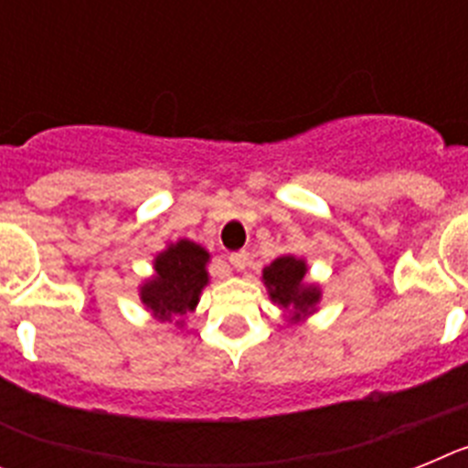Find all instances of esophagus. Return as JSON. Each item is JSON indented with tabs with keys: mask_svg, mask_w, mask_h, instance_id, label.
I'll return each mask as SVG.
<instances>
[{
	"mask_svg": "<svg viewBox=\"0 0 468 468\" xmlns=\"http://www.w3.org/2000/svg\"><path fill=\"white\" fill-rule=\"evenodd\" d=\"M229 264L234 267V270L243 271L246 267H250V255L246 253V250H239V253H231L229 255Z\"/></svg>",
	"mask_w": 468,
	"mask_h": 468,
	"instance_id": "esophagus-1",
	"label": "esophagus"
}]
</instances>
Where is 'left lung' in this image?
I'll use <instances>...</instances> for the list:
<instances>
[{
    "mask_svg": "<svg viewBox=\"0 0 468 468\" xmlns=\"http://www.w3.org/2000/svg\"><path fill=\"white\" fill-rule=\"evenodd\" d=\"M307 260L297 255H281L262 270V283L270 292V300L283 309L288 324H302L314 312H318L324 291L321 285L307 281Z\"/></svg>",
    "mask_w": 468,
    "mask_h": 468,
    "instance_id": "left-lung-1",
    "label": "left lung"
}]
</instances>
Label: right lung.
I'll use <instances>...</instances> for the list:
<instances>
[{
  "instance_id": "1",
  "label": "right lung",
  "mask_w": 468,
  "mask_h": 468,
  "mask_svg": "<svg viewBox=\"0 0 468 468\" xmlns=\"http://www.w3.org/2000/svg\"><path fill=\"white\" fill-rule=\"evenodd\" d=\"M210 253L192 239H177L154 255L152 276L138 285L143 307L161 321L177 328L185 325V316L197 309L201 292L210 283Z\"/></svg>"
}]
</instances>
